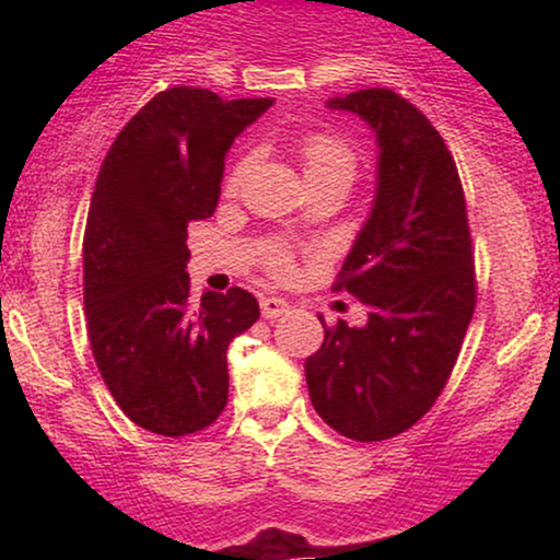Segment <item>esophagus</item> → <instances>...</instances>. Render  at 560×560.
Listing matches in <instances>:
<instances>
[{
	"label": "esophagus",
	"instance_id": "obj_1",
	"mask_svg": "<svg viewBox=\"0 0 560 560\" xmlns=\"http://www.w3.org/2000/svg\"><path fill=\"white\" fill-rule=\"evenodd\" d=\"M260 311H262V318H268V320H273V318H281L284 316V313L289 311V305H287V300H281V298H260Z\"/></svg>",
	"mask_w": 560,
	"mask_h": 560
}]
</instances>
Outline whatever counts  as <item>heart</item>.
Segmentation results:
<instances>
[{
  "label": "heart",
  "mask_w": 560,
  "mask_h": 560,
  "mask_svg": "<svg viewBox=\"0 0 560 560\" xmlns=\"http://www.w3.org/2000/svg\"><path fill=\"white\" fill-rule=\"evenodd\" d=\"M307 184H329L342 182L352 184L358 176V152L350 141L331 131H307L294 144ZM253 168V155H242L229 171L226 186L236 189ZM266 266L273 273H287L292 268V255L281 242H271L266 247Z\"/></svg>",
  "instance_id": "heart-1"
}]
</instances>
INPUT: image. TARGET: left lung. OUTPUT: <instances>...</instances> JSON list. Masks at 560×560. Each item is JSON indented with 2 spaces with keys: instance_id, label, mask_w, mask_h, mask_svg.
<instances>
[{
  "instance_id": "left-lung-1",
  "label": "left lung",
  "mask_w": 560,
  "mask_h": 560,
  "mask_svg": "<svg viewBox=\"0 0 560 560\" xmlns=\"http://www.w3.org/2000/svg\"><path fill=\"white\" fill-rule=\"evenodd\" d=\"M329 105L361 115L382 150L374 210L331 287L369 324L324 326L305 378L331 429L382 442L421 421L453 374L477 307L471 229L455 160L419 107L392 89Z\"/></svg>"
}]
</instances>
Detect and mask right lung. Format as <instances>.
<instances>
[{"mask_svg": "<svg viewBox=\"0 0 560 560\" xmlns=\"http://www.w3.org/2000/svg\"><path fill=\"white\" fill-rule=\"evenodd\" d=\"M273 100L173 86L113 141L83 231V307L120 410L163 436L210 427L229 402L226 350L260 318L247 289L191 300L186 229L215 213L223 158Z\"/></svg>", "mask_w": 560, "mask_h": 560, "instance_id": "right-lung-1", "label": "right lung"}]
</instances>
